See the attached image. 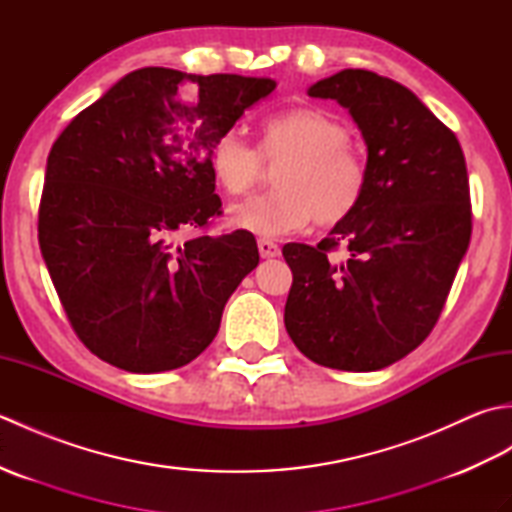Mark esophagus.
Instances as JSON below:
<instances>
[{"instance_id": "34e87169", "label": "esophagus", "mask_w": 512, "mask_h": 512, "mask_svg": "<svg viewBox=\"0 0 512 512\" xmlns=\"http://www.w3.org/2000/svg\"><path fill=\"white\" fill-rule=\"evenodd\" d=\"M257 248H259V255H262L264 259H273V257H279V246L273 242V239H257Z\"/></svg>"}]
</instances>
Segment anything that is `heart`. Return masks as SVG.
I'll list each match as a JSON object with an SVG mask.
<instances>
[{
	"instance_id": "b5f03b06",
	"label": "heart",
	"mask_w": 512,
	"mask_h": 512,
	"mask_svg": "<svg viewBox=\"0 0 512 512\" xmlns=\"http://www.w3.org/2000/svg\"><path fill=\"white\" fill-rule=\"evenodd\" d=\"M259 151L237 132H226L211 149V173L226 195H244L262 178L264 159L281 160L279 189L237 204L228 224L239 231L279 237L301 231L314 217L323 226L347 220L367 187L363 160L350 149L347 125L321 107L268 116Z\"/></svg>"
}]
</instances>
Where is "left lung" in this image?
<instances>
[{"instance_id": "obj_1", "label": "left lung", "mask_w": 512, "mask_h": 512, "mask_svg": "<svg viewBox=\"0 0 512 512\" xmlns=\"http://www.w3.org/2000/svg\"><path fill=\"white\" fill-rule=\"evenodd\" d=\"M352 114L367 145L361 204L317 246L290 242L284 323L301 354L376 372L436 325L471 242V193L458 138L405 85L341 70L308 90ZM341 243L343 263L331 257Z\"/></svg>"}]
</instances>
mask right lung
Wrapping results in <instances>:
<instances>
[{
	"label": "right lung",
	"mask_w": 512,
	"mask_h": 512,
	"mask_svg": "<svg viewBox=\"0 0 512 512\" xmlns=\"http://www.w3.org/2000/svg\"><path fill=\"white\" fill-rule=\"evenodd\" d=\"M273 79L140 68L54 140L39 246L76 336L101 361L156 374L191 363L259 264L253 233L182 228L222 215L211 149Z\"/></svg>",
	"instance_id": "obj_1"
}]
</instances>
